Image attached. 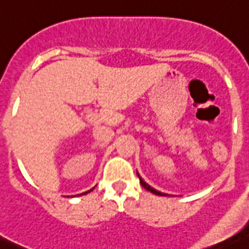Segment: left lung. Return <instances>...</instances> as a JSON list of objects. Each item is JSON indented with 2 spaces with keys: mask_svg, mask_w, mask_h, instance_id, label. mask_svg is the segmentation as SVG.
<instances>
[{
  "mask_svg": "<svg viewBox=\"0 0 249 249\" xmlns=\"http://www.w3.org/2000/svg\"><path fill=\"white\" fill-rule=\"evenodd\" d=\"M138 175V177H139V182H141V184L142 186L144 187V188L145 189H148L149 192H151V193H154V194H156V196H166V194H164V193H161V192H159V191H156V189H154V188H151L150 186H149L148 183H145V182L143 181V179H142V177L139 176V174H137Z\"/></svg>",
  "mask_w": 249,
  "mask_h": 249,
  "instance_id": "obj_1",
  "label": "left lung"
}]
</instances>
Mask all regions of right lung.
Here are the masks:
<instances>
[{"mask_svg": "<svg viewBox=\"0 0 249 249\" xmlns=\"http://www.w3.org/2000/svg\"><path fill=\"white\" fill-rule=\"evenodd\" d=\"M91 191H93V189H90V191H88V192H91ZM88 192H85V193H82V194H87Z\"/></svg>", "mask_w": 249, "mask_h": 249, "instance_id": "1", "label": "right lung"}]
</instances>
